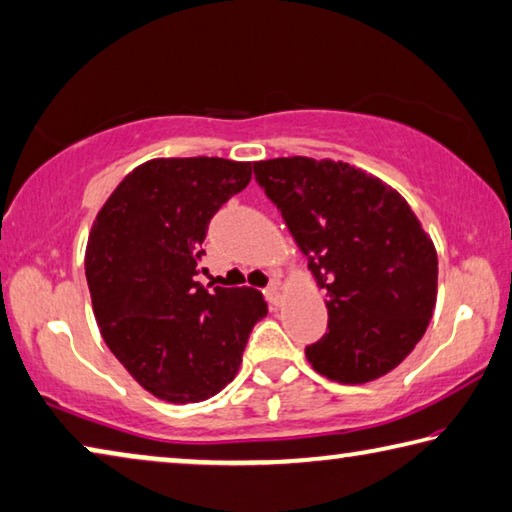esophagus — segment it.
<instances>
[{"instance_id": "esophagus-1", "label": "esophagus", "mask_w": 512, "mask_h": 512, "mask_svg": "<svg viewBox=\"0 0 512 512\" xmlns=\"http://www.w3.org/2000/svg\"><path fill=\"white\" fill-rule=\"evenodd\" d=\"M265 297H267V301H270L272 306H279V301H281V292H279V283L276 281H272L270 286H267L265 290Z\"/></svg>"}]
</instances>
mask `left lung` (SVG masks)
<instances>
[{
  "label": "left lung",
  "mask_w": 512,
  "mask_h": 512,
  "mask_svg": "<svg viewBox=\"0 0 512 512\" xmlns=\"http://www.w3.org/2000/svg\"><path fill=\"white\" fill-rule=\"evenodd\" d=\"M254 174L326 290L329 329L306 347L313 370L338 383L395 370L422 340L438 295V254L406 199L329 158H272Z\"/></svg>",
  "instance_id": "8db88e82"
}]
</instances>
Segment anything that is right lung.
Segmentation results:
<instances>
[{"instance_id": "obj_1", "label": "right lung", "mask_w": 512, "mask_h": 512, "mask_svg": "<svg viewBox=\"0 0 512 512\" xmlns=\"http://www.w3.org/2000/svg\"><path fill=\"white\" fill-rule=\"evenodd\" d=\"M249 179L251 163L154 158L122 179L92 224L86 279L102 338L158 399L217 395L267 315L254 288L208 290L197 281L208 224Z\"/></svg>"}]
</instances>
